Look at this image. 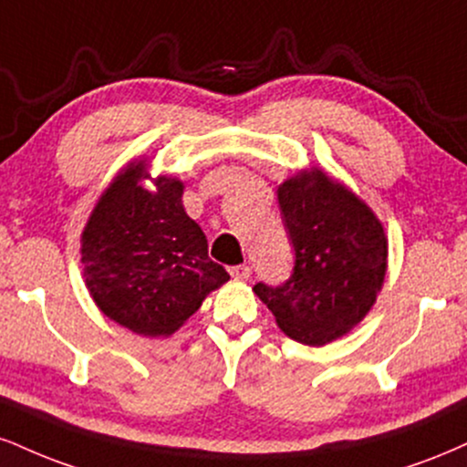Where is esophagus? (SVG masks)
Returning a JSON list of instances; mask_svg holds the SVG:
<instances>
[{
  "instance_id": "34e87169",
  "label": "esophagus",
  "mask_w": 467,
  "mask_h": 467,
  "mask_svg": "<svg viewBox=\"0 0 467 467\" xmlns=\"http://www.w3.org/2000/svg\"><path fill=\"white\" fill-rule=\"evenodd\" d=\"M252 274V269L248 265H234L230 267V276L233 278H241V280H248Z\"/></svg>"
}]
</instances>
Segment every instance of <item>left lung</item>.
I'll list each match as a JSON object with an SVG mask.
<instances>
[{
  "label": "left lung",
  "instance_id": "1",
  "mask_svg": "<svg viewBox=\"0 0 467 467\" xmlns=\"http://www.w3.org/2000/svg\"><path fill=\"white\" fill-rule=\"evenodd\" d=\"M278 204L294 244V272L278 287L256 283L254 294L291 339L330 344L368 316L383 287V223L361 198L317 167L285 180Z\"/></svg>",
  "mask_w": 467,
  "mask_h": 467
}]
</instances>
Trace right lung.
<instances>
[{"label": "right lung", "mask_w": 467, "mask_h": 467, "mask_svg": "<svg viewBox=\"0 0 467 467\" xmlns=\"http://www.w3.org/2000/svg\"><path fill=\"white\" fill-rule=\"evenodd\" d=\"M145 161L119 171L82 230L84 283L112 322L137 335H171L230 278L209 258L206 234L184 213V184Z\"/></svg>", "instance_id": "right-lung-1"}]
</instances>
